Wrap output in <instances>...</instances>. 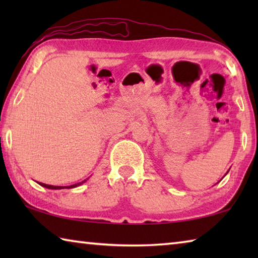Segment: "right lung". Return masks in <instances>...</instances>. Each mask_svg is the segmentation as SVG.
Segmentation results:
<instances>
[{
    "label": "right lung",
    "instance_id": "1",
    "mask_svg": "<svg viewBox=\"0 0 258 258\" xmlns=\"http://www.w3.org/2000/svg\"><path fill=\"white\" fill-rule=\"evenodd\" d=\"M85 182V180L84 181H82V182H80V183H76V184H73V185H68V186H55V185H50V184H45V183H41L40 182V185H42V186H44V187H47V189H72V187H75V186H77V185H80V184H82V183H84Z\"/></svg>",
    "mask_w": 258,
    "mask_h": 258
}]
</instances>
